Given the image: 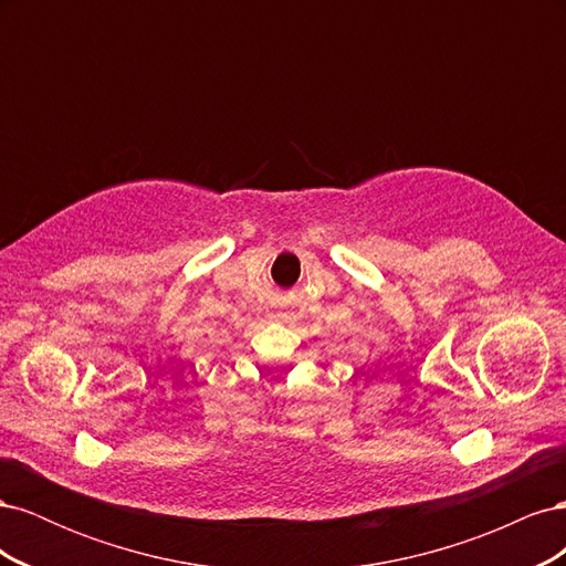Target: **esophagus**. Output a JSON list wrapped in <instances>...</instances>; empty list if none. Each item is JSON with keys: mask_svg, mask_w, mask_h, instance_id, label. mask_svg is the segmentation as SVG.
I'll use <instances>...</instances> for the list:
<instances>
[{"mask_svg": "<svg viewBox=\"0 0 566 566\" xmlns=\"http://www.w3.org/2000/svg\"><path fill=\"white\" fill-rule=\"evenodd\" d=\"M279 318H283V321H287V318H290V314H287V312H281V314H279Z\"/></svg>", "mask_w": 566, "mask_h": 566, "instance_id": "obj_1", "label": "esophagus"}]
</instances>
